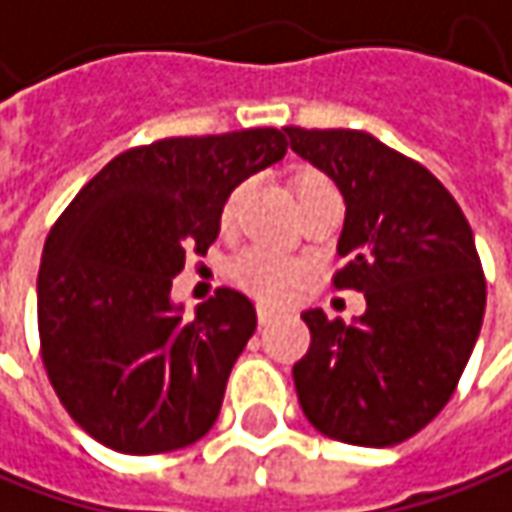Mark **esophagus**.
Here are the masks:
<instances>
[{
	"label": "esophagus",
	"instance_id": "esophagus-1",
	"mask_svg": "<svg viewBox=\"0 0 512 512\" xmlns=\"http://www.w3.org/2000/svg\"><path fill=\"white\" fill-rule=\"evenodd\" d=\"M274 316H277V308H271V305H266V302H260V305H257V322H260V325H269Z\"/></svg>",
	"mask_w": 512,
	"mask_h": 512
}]
</instances>
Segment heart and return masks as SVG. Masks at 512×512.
Here are the masks:
<instances>
[{"label": "heart", "instance_id": "heart-1", "mask_svg": "<svg viewBox=\"0 0 512 512\" xmlns=\"http://www.w3.org/2000/svg\"><path fill=\"white\" fill-rule=\"evenodd\" d=\"M308 187H330L322 176H305L297 184V190H308ZM235 212V198L227 204L224 210V221L232 218ZM302 266L291 257L280 255L274 249L266 246H252L246 249L238 260H235V277L243 288H249L252 294L263 297V300H280L291 285L300 280Z\"/></svg>", "mask_w": 512, "mask_h": 512}]
</instances>
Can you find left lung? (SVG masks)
Segmentation results:
<instances>
[{
    "instance_id": "1",
    "label": "left lung",
    "mask_w": 512,
    "mask_h": 512,
    "mask_svg": "<svg viewBox=\"0 0 512 512\" xmlns=\"http://www.w3.org/2000/svg\"><path fill=\"white\" fill-rule=\"evenodd\" d=\"M288 145L344 198L333 283L364 294L353 322L308 308L294 387L311 426L339 443H403L437 415L471 358L485 277L474 232L423 165L353 128H285Z\"/></svg>"
}]
</instances>
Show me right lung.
<instances>
[{
  "mask_svg": "<svg viewBox=\"0 0 512 512\" xmlns=\"http://www.w3.org/2000/svg\"><path fill=\"white\" fill-rule=\"evenodd\" d=\"M283 131L170 137L114 156L58 218L38 269V336L55 395L97 443L162 454L218 420L255 305L218 288L184 319L173 277L221 232L232 190L285 156Z\"/></svg>",
  "mask_w": 512,
  "mask_h": 512,
  "instance_id": "right-lung-1",
  "label": "right lung"
}]
</instances>
